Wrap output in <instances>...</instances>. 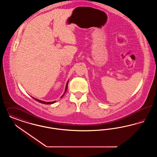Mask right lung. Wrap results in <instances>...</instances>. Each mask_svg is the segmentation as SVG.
Segmentation results:
<instances>
[{
  "label": "right lung",
  "instance_id": "add662e5",
  "mask_svg": "<svg viewBox=\"0 0 157 157\" xmlns=\"http://www.w3.org/2000/svg\"><path fill=\"white\" fill-rule=\"evenodd\" d=\"M68 81L67 82V85H66V87H65V92H64V94L62 95V96L61 97V98H62L63 96L64 95V94H65V92H67V88H68ZM34 99H35L36 101H37L38 102H40V103H43V104H45V105H49V104H52V103H55V102H56V101H48V102H47V101H40V100H39V99H36V98H33V97H32Z\"/></svg>",
  "mask_w": 157,
  "mask_h": 157
}]
</instances>
